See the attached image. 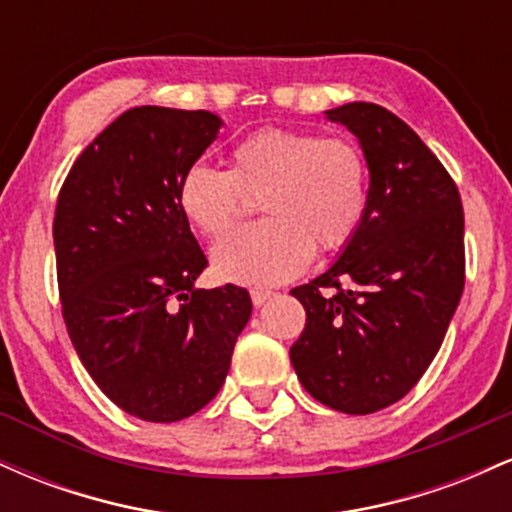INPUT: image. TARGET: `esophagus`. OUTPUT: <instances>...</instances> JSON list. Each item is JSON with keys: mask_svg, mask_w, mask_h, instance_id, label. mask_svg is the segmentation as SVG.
I'll list each match as a JSON object with an SVG mask.
<instances>
[{"mask_svg": "<svg viewBox=\"0 0 512 512\" xmlns=\"http://www.w3.org/2000/svg\"><path fill=\"white\" fill-rule=\"evenodd\" d=\"M274 293L272 291H264V289H255V291H250V298H252V303L257 305V308H260V305H264L269 301V298H272Z\"/></svg>", "mask_w": 512, "mask_h": 512, "instance_id": "1", "label": "esophagus"}]
</instances>
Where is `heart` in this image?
<instances>
[{
  "label": "heart",
  "mask_w": 512,
  "mask_h": 512,
  "mask_svg": "<svg viewBox=\"0 0 512 512\" xmlns=\"http://www.w3.org/2000/svg\"><path fill=\"white\" fill-rule=\"evenodd\" d=\"M260 197L267 219L223 236L211 250L221 279L274 286L308 267L310 252L344 248L368 207V163L344 137L264 127L231 151V170L195 163L182 173L178 204L202 233L216 236Z\"/></svg>",
  "instance_id": "b5f03b06"
}]
</instances>
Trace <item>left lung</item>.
Listing matches in <instances>:
<instances>
[{
	"label": "left lung",
	"instance_id": "8db88e82",
	"mask_svg": "<svg viewBox=\"0 0 512 512\" xmlns=\"http://www.w3.org/2000/svg\"><path fill=\"white\" fill-rule=\"evenodd\" d=\"M368 163V207L356 236L320 276L296 286L305 330L291 346L317 402L373 414L419 383L464 289L460 192L419 134L375 103L325 110Z\"/></svg>",
	"mask_w": 512,
	"mask_h": 512
}]
</instances>
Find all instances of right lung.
I'll list each match as a JSON object with an SVG mask.
<instances>
[{
    "mask_svg": "<svg viewBox=\"0 0 512 512\" xmlns=\"http://www.w3.org/2000/svg\"><path fill=\"white\" fill-rule=\"evenodd\" d=\"M221 125L207 110H127L76 158L57 199V281L76 354L117 407L154 424L216 397L252 313L245 289H197L207 257L178 204L182 173Z\"/></svg>",
    "mask_w": 512,
    "mask_h": 512,
    "instance_id": "1",
    "label": "right lung"
}]
</instances>
